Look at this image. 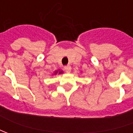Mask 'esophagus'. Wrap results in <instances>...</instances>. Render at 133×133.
Here are the masks:
<instances>
[{
    "label": "esophagus",
    "mask_w": 133,
    "mask_h": 133,
    "mask_svg": "<svg viewBox=\"0 0 133 133\" xmlns=\"http://www.w3.org/2000/svg\"><path fill=\"white\" fill-rule=\"evenodd\" d=\"M71 66H64V70L66 72H70V71H71Z\"/></svg>",
    "instance_id": "obj_1"
}]
</instances>
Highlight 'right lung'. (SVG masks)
I'll list each match as a JSON object with an SVG mask.
<instances>
[{
  "mask_svg": "<svg viewBox=\"0 0 133 133\" xmlns=\"http://www.w3.org/2000/svg\"><path fill=\"white\" fill-rule=\"evenodd\" d=\"M57 72H55V74H56ZM59 73H61V72H59Z\"/></svg>",
  "mask_w": 133,
  "mask_h": 133,
  "instance_id": "1",
  "label": "right lung"
}]
</instances>
